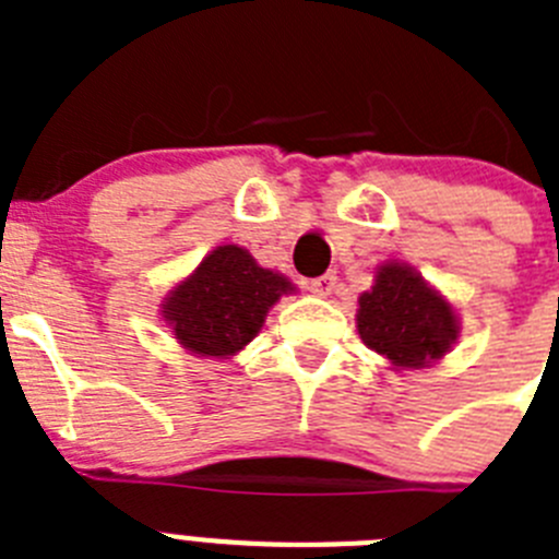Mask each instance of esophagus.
<instances>
[{
  "instance_id": "obj_1",
  "label": "esophagus",
  "mask_w": 559,
  "mask_h": 559,
  "mask_svg": "<svg viewBox=\"0 0 559 559\" xmlns=\"http://www.w3.org/2000/svg\"><path fill=\"white\" fill-rule=\"evenodd\" d=\"M335 283H338V276H335L333 271H328V274L316 276V280H308V283H305V288H308L310 294H316V296H330V294H333Z\"/></svg>"
}]
</instances>
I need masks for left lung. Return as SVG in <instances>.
I'll list each match as a JSON object with an SVG mask.
<instances>
[{
	"label": "left lung",
	"mask_w": 559,
	"mask_h": 559,
	"mask_svg": "<svg viewBox=\"0 0 559 559\" xmlns=\"http://www.w3.org/2000/svg\"><path fill=\"white\" fill-rule=\"evenodd\" d=\"M358 333L369 349L394 367H426L456 341L451 305L412 269L389 263L374 276L372 290L358 299Z\"/></svg>",
	"instance_id": "left-lung-1"
}]
</instances>
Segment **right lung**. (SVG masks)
<instances>
[{"mask_svg":"<svg viewBox=\"0 0 559 559\" xmlns=\"http://www.w3.org/2000/svg\"><path fill=\"white\" fill-rule=\"evenodd\" d=\"M288 290L285 276L260 269L246 249L218 246L167 296L165 319L190 353L226 358L260 333L269 308Z\"/></svg>","mask_w":559,"mask_h":559,"instance_id":"right-lung-1","label":"right lung"}]
</instances>
